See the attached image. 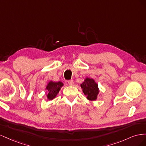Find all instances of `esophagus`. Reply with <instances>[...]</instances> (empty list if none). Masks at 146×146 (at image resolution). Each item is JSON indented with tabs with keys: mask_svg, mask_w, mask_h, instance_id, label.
Listing matches in <instances>:
<instances>
[{
	"mask_svg": "<svg viewBox=\"0 0 146 146\" xmlns=\"http://www.w3.org/2000/svg\"><path fill=\"white\" fill-rule=\"evenodd\" d=\"M68 82V84H69V85L70 86H72V85H74V82H73L72 80H69Z\"/></svg>",
	"mask_w": 146,
	"mask_h": 146,
	"instance_id": "obj_1",
	"label": "esophagus"
}]
</instances>
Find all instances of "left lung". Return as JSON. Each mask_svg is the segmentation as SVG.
Wrapping results in <instances>:
<instances>
[{"mask_svg": "<svg viewBox=\"0 0 146 146\" xmlns=\"http://www.w3.org/2000/svg\"><path fill=\"white\" fill-rule=\"evenodd\" d=\"M80 86L88 100L94 101L98 99V96L99 94L100 90L98 84L93 78L86 77L80 85Z\"/></svg>", "mask_w": 146, "mask_h": 146, "instance_id": "obj_1", "label": "left lung"}]
</instances>
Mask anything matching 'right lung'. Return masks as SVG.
Returning a JSON list of instances; mask_svg holds the SVG:
<instances>
[{"mask_svg":"<svg viewBox=\"0 0 146 146\" xmlns=\"http://www.w3.org/2000/svg\"><path fill=\"white\" fill-rule=\"evenodd\" d=\"M63 85L64 84L61 82H55L52 80L48 82L45 88V90L47 91V93L46 94L47 100H52L55 99Z\"/></svg>","mask_w":146,"mask_h":146,"instance_id":"1","label":"right lung"}]
</instances>
